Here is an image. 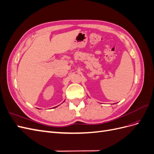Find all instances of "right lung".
I'll return each mask as SVG.
<instances>
[{"label": "right lung", "instance_id": "add662e5", "mask_svg": "<svg viewBox=\"0 0 154 154\" xmlns=\"http://www.w3.org/2000/svg\"><path fill=\"white\" fill-rule=\"evenodd\" d=\"M55 107H57V106H55ZM55 107H54V108H55Z\"/></svg>", "mask_w": 154, "mask_h": 154}]
</instances>
